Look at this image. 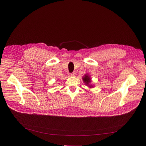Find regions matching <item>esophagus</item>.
Segmentation results:
<instances>
[{"mask_svg": "<svg viewBox=\"0 0 146 146\" xmlns=\"http://www.w3.org/2000/svg\"><path fill=\"white\" fill-rule=\"evenodd\" d=\"M70 76H74L76 75V72H73L72 73H70Z\"/></svg>", "mask_w": 146, "mask_h": 146, "instance_id": "34e87169", "label": "esophagus"}]
</instances>
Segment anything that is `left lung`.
I'll use <instances>...</instances> for the list:
<instances>
[{
	"label": "left lung",
	"mask_w": 146,
	"mask_h": 146,
	"mask_svg": "<svg viewBox=\"0 0 146 146\" xmlns=\"http://www.w3.org/2000/svg\"><path fill=\"white\" fill-rule=\"evenodd\" d=\"M83 80L84 82H85V83L86 84V85H89V83H90V82H91V79H90V77H89V76L88 75H87V74H86V75L85 76V77L83 78ZM89 86L90 87L91 86L89 85Z\"/></svg>",
	"instance_id": "left-lung-1"
}]
</instances>
